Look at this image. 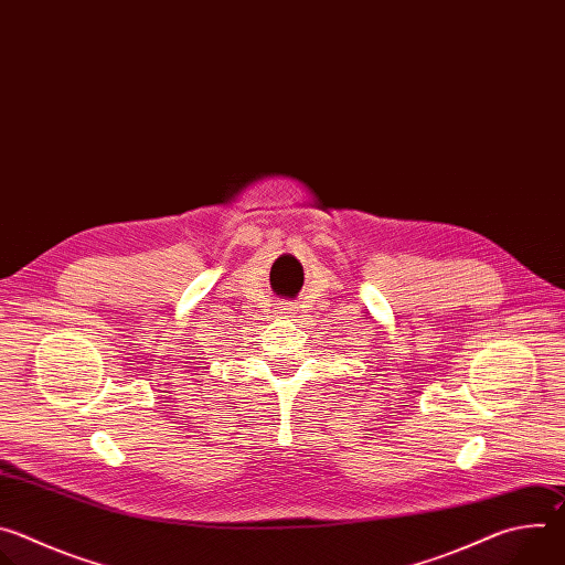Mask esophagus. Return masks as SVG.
Here are the masks:
<instances>
[{"label":"esophagus","instance_id":"obj_1","mask_svg":"<svg viewBox=\"0 0 565 565\" xmlns=\"http://www.w3.org/2000/svg\"><path fill=\"white\" fill-rule=\"evenodd\" d=\"M277 308H279V312H281V315H290V312H292V310H295V308H292V303H288V301H284V303H279V306H277Z\"/></svg>","mask_w":565,"mask_h":565}]
</instances>
